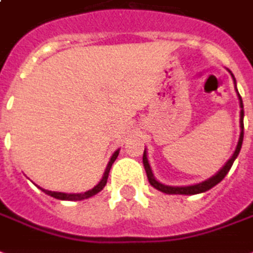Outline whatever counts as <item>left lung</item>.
Listing matches in <instances>:
<instances>
[{
    "label": "left lung",
    "mask_w": 253,
    "mask_h": 253,
    "mask_svg": "<svg viewBox=\"0 0 253 253\" xmlns=\"http://www.w3.org/2000/svg\"><path fill=\"white\" fill-rule=\"evenodd\" d=\"M230 73V71H229ZM232 75V78L235 81V77H233V74L230 73ZM236 84V81H235ZM236 91H237V88H236ZM237 95H239V99H240V137H239V143H237V147H236L235 152L232 155V158H230L222 169L217 172L215 175H213L211 178L209 179L204 180V182H201V183H197V185H191V186H166L163 183H160L158 180L155 179L154 174H152V169H151V166L148 163V158H147V152L144 151V155H143V165H144L145 172H147V178H148V182L151 183V186H154L155 189L159 190L162 193H166V194H185V195H193V194H200V193H205V191H208L211 187H214L215 185H218L221 180L224 179L225 175L229 172L230 167L233 165V162L237 158V155L240 152L241 149V144H243V137H244V106H243V99H241L240 94L237 91Z\"/></svg>",
    "instance_id": "left-lung-1"
}]
</instances>
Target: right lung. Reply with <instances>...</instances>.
<instances>
[{"label":"right lung","mask_w":253,"mask_h":253,"mask_svg":"<svg viewBox=\"0 0 253 253\" xmlns=\"http://www.w3.org/2000/svg\"><path fill=\"white\" fill-rule=\"evenodd\" d=\"M117 156H119V149L112 155V158L109 160L108 163V167L105 169V174L102 176V179L99 180V183L97 186H94L93 189L88 190L86 193H81V194H67V193H58V191H49V190H43L45 194L51 195L53 198H56V200H62V201H82V200H86V198H90V197H93L97 193H99L101 190L104 189L105 185H106V182H108V176H109V171L112 169V165L114 163V160L117 159Z\"/></svg>","instance_id":"add662e5"}]
</instances>
